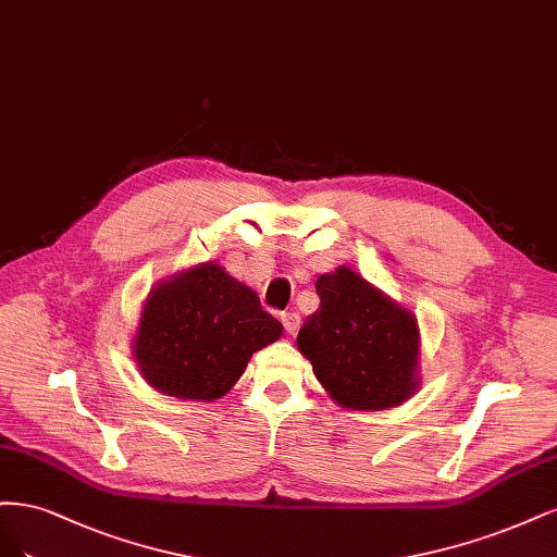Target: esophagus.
Here are the masks:
<instances>
[{"label":"esophagus","mask_w":557,"mask_h":557,"mask_svg":"<svg viewBox=\"0 0 557 557\" xmlns=\"http://www.w3.org/2000/svg\"><path fill=\"white\" fill-rule=\"evenodd\" d=\"M282 324H284V331L289 335H296L298 329H300V314L298 312H284L282 314Z\"/></svg>","instance_id":"34e87169"}]
</instances>
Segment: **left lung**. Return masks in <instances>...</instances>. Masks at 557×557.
Listing matches in <instances>:
<instances>
[{
  "mask_svg": "<svg viewBox=\"0 0 557 557\" xmlns=\"http://www.w3.org/2000/svg\"><path fill=\"white\" fill-rule=\"evenodd\" d=\"M319 310L298 331V351L335 405L380 411L421 388V331L414 312L347 265L319 275Z\"/></svg>",
  "mask_w": 557,
  "mask_h": 557,
  "instance_id": "obj_1",
  "label": "left lung"
}]
</instances>
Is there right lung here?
<instances>
[{"label":"right lung","mask_w":557,"mask_h":557,"mask_svg":"<svg viewBox=\"0 0 557 557\" xmlns=\"http://www.w3.org/2000/svg\"><path fill=\"white\" fill-rule=\"evenodd\" d=\"M280 335L282 324L261 308L252 286L208 261L152 286L143 300L132 356L154 391L210 403L226 396L252 354Z\"/></svg>","instance_id":"obj_1"}]
</instances>
